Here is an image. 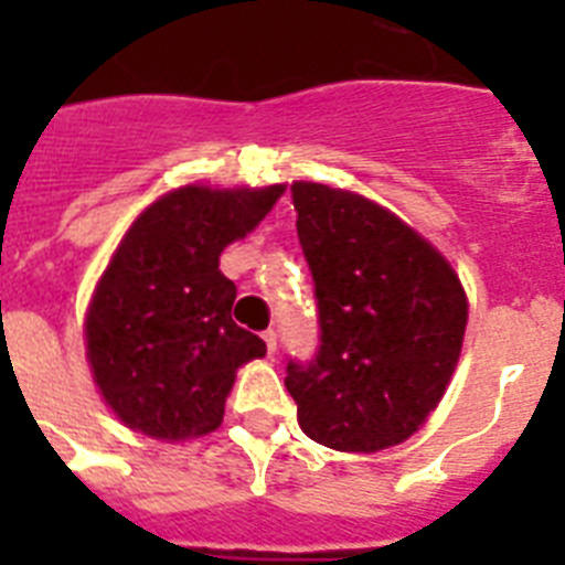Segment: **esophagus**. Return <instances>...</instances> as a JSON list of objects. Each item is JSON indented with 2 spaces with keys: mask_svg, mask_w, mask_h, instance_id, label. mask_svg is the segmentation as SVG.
Masks as SVG:
<instances>
[{
  "mask_svg": "<svg viewBox=\"0 0 565 565\" xmlns=\"http://www.w3.org/2000/svg\"><path fill=\"white\" fill-rule=\"evenodd\" d=\"M263 339H266L268 353H271V356H274V351H277V331H274V328H268V331L263 333Z\"/></svg>",
  "mask_w": 565,
  "mask_h": 565,
  "instance_id": "1",
  "label": "esophagus"
}]
</instances>
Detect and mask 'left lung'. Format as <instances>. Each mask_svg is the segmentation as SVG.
I'll list each match as a JSON object with an SVG mask.
<instances>
[{
    "label": "left lung",
    "mask_w": 565,
    "mask_h": 565,
    "mask_svg": "<svg viewBox=\"0 0 565 565\" xmlns=\"http://www.w3.org/2000/svg\"><path fill=\"white\" fill-rule=\"evenodd\" d=\"M299 246L319 348L288 359L299 427L342 452L402 444L441 402L461 356L467 297L450 263L362 194L297 181Z\"/></svg>",
    "instance_id": "1"
}]
</instances>
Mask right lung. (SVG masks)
Returning <instances> with one entry per match:
<instances>
[{
	"label": "right lung",
	"instance_id": "obj_1",
	"mask_svg": "<svg viewBox=\"0 0 565 565\" xmlns=\"http://www.w3.org/2000/svg\"><path fill=\"white\" fill-rule=\"evenodd\" d=\"M282 186H183L124 234L87 313L98 391L127 427L152 438L221 427L234 371L266 342L232 319L237 286L221 252L257 226Z\"/></svg>",
	"mask_w": 565,
	"mask_h": 565
}]
</instances>
